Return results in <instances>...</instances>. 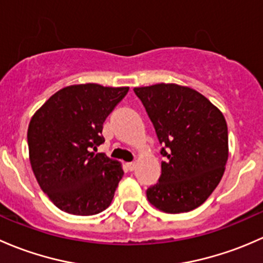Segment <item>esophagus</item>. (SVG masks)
Segmentation results:
<instances>
[{"label": "esophagus", "instance_id": "esophagus-1", "mask_svg": "<svg viewBox=\"0 0 263 263\" xmlns=\"http://www.w3.org/2000/svg\"><path fill=\"white\" fill-rule=\"evenodd\" d=\"M135 167H137V163H135V162H128V163H126V168H128L129 171H134Z\"/></svg>", "mask_w": 263, "mask_h": 263}]
</instances>
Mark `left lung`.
I'll use <instances>...</instances> for the list:
<instances>
[{"label":"left lung","mask_w":263,"mask_h":263,"mask_svg":"<svg viewBox=\"0 0 263 263\" xmlns=\"http://www.w3.org/2000/svg\"><path fill=\"white\" fill-rule=\"evenodd\" d=\"M153 123L162 173L147 199L164 213H187L206 201L220 182L228 161L224 115L200 92L176 83L135 87Z\"/></svg>","instance_id":"obj_1"}]
</instances>
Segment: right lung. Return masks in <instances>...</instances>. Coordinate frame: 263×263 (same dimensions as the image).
Returning <instances> with one entry per match:
<instances>
[{
    "label": "right lung",
    "instance_id": "right-lung-1",
    "mask_svg": "<svg viewBox=\"0 0 263 263\" xmlns=\"http://www.w3.org/2000/svg\"><path fill=\"white\" fill-rule=\"evenodd\" d=\"M128 91L97 83L67 86L32 115L28 129L31 168L58 209L95 215L111 204L123 167L91 151L105 142L104 121Z\"/></svg>",
    "mask_w": 263,
    "mask_h": 263
}]
</instances>
